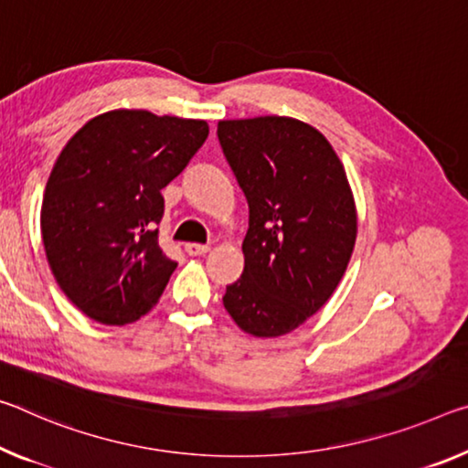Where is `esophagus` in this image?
Returning <instances> with one entry per match:
<instances>
[{"label": "esophagus", "instance_id": "obj_1", "mask_svg": "<svg viewBox=\"0 0 468 468\" xmlns=\"http://www.w3.org/2000/svg\"><path fill=\"white\" fill-rule=\"evenodd\" d=\"M185 251L189 256H204L210 251V246H204V243H185Z\"/></svg>", "mask_w": 468, "mask_h": 468}]
</instances>
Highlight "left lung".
I'll use <instances>...</instances> for the list:
<instances>
[{
  "label": "left lung",
  "instance_id": "1",
  "mask_svg": "<svg viewBox=\"0 0 468 468\" xmlns=\"http://www.w3.org/2000/svg\"><path fill=\"white\" fill-rule=\"evenodd\" d=\"M217 133L250 206L243 274L222 303L250 335H285L344 277L358 233L352 187L329 141L298 118L220 121Z\"/></svg>",
  "mask_w": 468,
  "mask_h": 468
}]
</instances>
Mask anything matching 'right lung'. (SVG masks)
<instances>
[{"label": "right lung", "mask_w": 468, "mask_h": 468, "mask_svg": "<svg viewBox=\"0 0 468 468\" xmlns=\"http://www.w3.org/2000/svg\"><path fill=\"white\" fill-rule=\"evenodd\" d=\"M207 137V122L110 110L58 155L41 204L48 264L80 313L101 324L137 321L158 303L176 262L160 250V191Z\"/></svg>", "instance_id": "obj_1"}]
</instances>
